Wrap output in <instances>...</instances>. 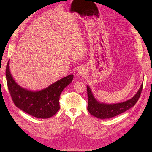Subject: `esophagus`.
<instances>
[{"label":"esophagus","mask_w":152,"mask_h":152,"mask_svg":"<svg viewBox=\"0 0 152 152\" xmlns=\"http://www.w3.org/2000/svg\"><path fill=\"white\" fill-rule=\"evenodd\" d=\"M86 75H87V71H86V69L84 67H81L78 69V71H77V76H78L83 77V76H86Z\"/></svg>","instance_id":"esophagus-1"}]
</instances>
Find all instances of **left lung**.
I'll use <instances>...</instances> for the list:
<instances>
[{
  "label": "left lung",
  "mask_w": 152,
  "mask_h": 152,
  "mask_svg": "<svg viewBox=\"0 0 152 152\" xmlns=\"http://www.w3.org/2000/svg\"><path fill=\"white\" fill-rule=\"evenodd\" d=\"M142 83L137 92L126 101L116 103H106L99 101L94 95L90 87L87 85L88 107L87 110L94 116L99 119H109L128 110L135 105L139 100L142 90Z\"/></svg>",
  "instance_id": "8db88e82"
}]
</instances>
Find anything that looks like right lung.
<instances>
[{
	"label": "right lung",
	"mask_w": 152,
	"mask_h": 152,
	"mask_svg": "<svg viewBox=\"0 0 152 152\" xmlns=\"http://www.w3.org/2000/svg\"><path fill=\"white\" fill-rule=\"evenodd\" d=\"M10 60L6 68L8 88L16 107L26 113L38 118L53 116L60 110L59 99L63 90L73 79L69 75L40 91H31L21 87L15 81L10 71Z\"/></svg>",
	"instance_id": "right-lung-1"
}]
</instances>
